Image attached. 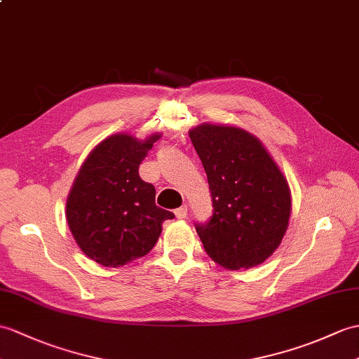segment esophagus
Instances as JSON below:
<instances>
[{
	"instance_id": "1",
	"label": "esophagus",
	"mask_w": 359,
	"mask_h": 359,
	"mask_svg": "<svg viewBox=\"0 0 359 359\" xmlns=\"http://www.w3.org/2000/svg\"><path fill=\"white\" fill-rule=\"evenodd\" d=\"M174 214H176V217H177L179 220L187 219V215H188V208H187V206H180V208H177L176 211H174Z\"/></svg>"
}]
</instances>
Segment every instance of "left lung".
<instances>
[{
    "label": "left lung",
    "mask_w": 359,
    "mask_h": 359,
    "mask_svg": "<svg viewBox=\"0 0 359 359\" xmlns=\"http://www.w3.org/2000/svg\"><path fill=\"white\" fill-rule=\"evenodd\" d=\"M189 137L212 197L211 219L196 223L206 254L231 271L263 263L289 224L292 203L286 177L262 142L245 130L202 123Z\"/></svg>",
    "instance_id": "8db88e82"
}]
</instances>
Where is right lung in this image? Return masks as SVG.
Listing matches in <instances>:
<instances>
[{"label": "right lung", "mask_w": 359, "mask_h": 359, "mask_svg": "<svg viewBox=\"0 0 359 359\" xmlns=\"http://www.w3.org/2000/svg\"><path fill=\"white\" fill-rule=\"evenodd\" d=\"M161 135L137 140L113 135L82 163L67 198L72 236L91 260L119 268L147 255L162 223L174 214L156 205V189L139 176V165Z\"/></svg>", "instance_id": "obj_1"}]
</instances>
